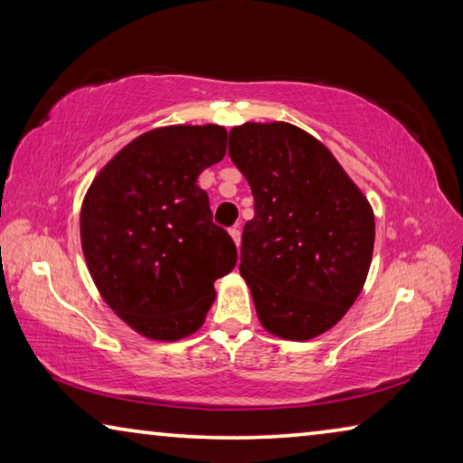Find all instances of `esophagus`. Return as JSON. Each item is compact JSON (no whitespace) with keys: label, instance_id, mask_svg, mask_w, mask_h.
I'll use <instances>...</instances> for the list:
<instances>
[{"label":"esophagus","instance_id":"1","mask_svg":"<svg viewBox=\"0 0 463 463\" xmlns=\"http://www.w3.org/2000/svg\"><path fill=\"white\" fill-rule=\"evenodd\" d=\"M231 237H232V241H234V245H241V224H234V226H231Z\"/></svg>","mask_w":463,"mask_h":463}]
</instances>
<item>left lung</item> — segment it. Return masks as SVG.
Wrapping results in <instances>:
<instances>
[{
	"mask_svg": "<svg viewBox=\"0 0 463 463\" xmlns=\"http://www.w3.org/2000/svg\"><path fill=\"white\" fill-rule=\"evenodd\" d=\"M229 155L255 200L239 269L257 317L271 335L308 341L362 292L375 239L370 202L331 151L292 124L234 127Z\"/></svg>",
	"mask_w": 463,
	"mask_h": 463,
	"instance_id": "1",
	"label": "left lung"
}]
</instances>
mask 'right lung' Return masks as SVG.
Listing matches in <instances>:
<instances>
[{"mask_svg":"<svg viewBox=\"0 0 463 463\" xmlns=\"http://www.w3.org/2000/svg\"><path fill=\"white\" fill-rule=\"evenodd\" d=\"M226 130L145 132L93 179L81 208V245L108 307L140 335L175 341L202 326L214 281L237 247L213 222L203 169L222 161Z\"/></svg>","mask_w":463,"mask_h":463,"instance_id":"add662e5","label":"right lung"}]
</instances>
